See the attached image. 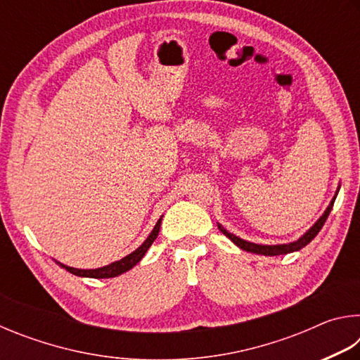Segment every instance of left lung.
<instances>
[{
    "instance_id": "obj_1",
    "label": "left lung",
    "mask_w": 360,
    "mask_h": 360,
    "mask_svg": "<svg viewBox=\"0 0 360 360\" xmlns=\"http://www.w3.org/2000/svg\"><path fill=\"white\" fill-rule=\"evenodd\" d=\"M338 191H340V186H338V188H337V192H335V195H333L332 202L328 203L327 210L324 211V214H322V216L318 219V221H316V222L313 224V227H309V229H308L307 231H304V233L300 236V238L295 240V241H292V243H284V245H257V243L246 241V240L240 238V236L230 233V231H229L227 229H224L221 224H217V227H219V230H221L225 236H227V238H230L231 241L235 243L236 246H238L240 249H243V251H246V252L260 254V255H270V257H273V255H283V254H289V252L300 251V249L307 246L308 243H311V240L314 238V236L318 235L319 231H321L322 225L326 224L327 217H328V214H330V211H332V206H333V203H335V198H337V195H338Z\"/></svg>"
}]
</instances>
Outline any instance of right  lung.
Segmentation results:
<instances>
[{
  "label": "right lung",
  "mask_w": 360,
  "mask_h": 360,
  "mask_svg": "<svg viewBox=\"0 0 360 360\" xmlns=\"http://www.w3.org/2000/svg\"><path fill=\"white\" fill-rule=\"evenodd\" d=\"M163 217V216H162ZM162 217L158 219L155 227L152 229V231L149 233L148 238L144 240V243L138 249H135L131 254L125 255V257H122L117 262H112V264L105 265V266H100V268H90V270H82V268H75V266H68L62 264V262H57V264L65 268L66 271L72 273V275L76 276H81V278H96V279H103V278H115L122 275V273L131 270L133 266H135L139 260L144 257V254L148 252V249L150 248L152 243L157 238L158 235V230H160V225H162Z\"/></svg>",
  "instance_id": "obj_1"
}]
</instances>
